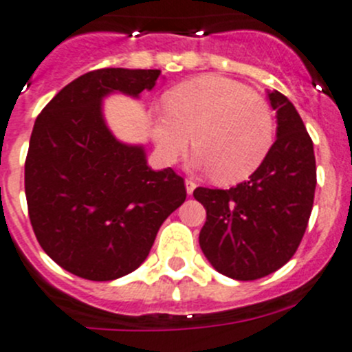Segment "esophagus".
I'll return each instance as SVG.
<instances>
[{
  "label": "esophagus",
  "instance_id": "1",
  "mask_svg": "<svg viewBox=\"0 0 352 352\" xmlns=\"http://www.w3.org/2000/svg\"><path fill=\"white\" fill-rule=\"evenodd\" d=\"M196 187H197V184L194 182L192 179H186V189H187V194H189V196L194 192V189H196Z\"/></svg>",
  "mask_w": 352,
  "mask_h": 352
}]
</instances>
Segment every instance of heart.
<instances>
[{
  "instance_id": "b5f03b06",
  "label": "heart",
  "mask_w": 352,
  "mask_h": 352,
  "mask_svg": "<svg viewBox=\"0 0 352 352\" xmlns=\"http://www.w3.org/2000/svg\"><path fill=\"white\" fill-rule=\"evenodd\" d=\"M196 163L219 184L248 179L265 162L276 127L267 104L245 85L218 74L180 83L165 95L151 136L160 158L175 163L192 143Z\"/></svg>"
}]
</instances>
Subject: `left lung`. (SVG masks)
Masks as SVG:
<instances>
[{
  "label": "left lung",
  "instance_id": "left-lung-1",
  "mask_svg": "<svg viewBox=\"0 0 352 352\" xmlns=\"http://www.w3.org/2000/svg\"><path fill=\"white\" fill-rule=\"evenodd\" d=\"M278 140L265 162L228 190L197 187L206 208L199 245L221 274L254 281L286 264L300 247L314 208L317 166L311 138L294 105L269 91Z\"/></svg>",
  "mask_w": 352,
  "mask_h": 352
}]
</instances>
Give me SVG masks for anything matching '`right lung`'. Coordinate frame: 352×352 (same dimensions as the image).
<instances>
[{
    "mask_svg": "<svg viewBox=\"0 0 352 352\" xmlns=\"http://www.w3.org/2000/svg\"><path fill=\"white\" fill-rule=\"evenodd\" d=\"M160 69L104 67L66 85L38 113L25 160L28 218L45 254L78 278L112 281L140 267L162 223L186 201L184 179L155 172L143 146L113 138L102 98L138 97Z\"/></svg>",
    "mask_w": 352,
    "mask_h": 352,
    "instance_id": "right-lung-1",
    "label": "right lung"
}]
</instances>
